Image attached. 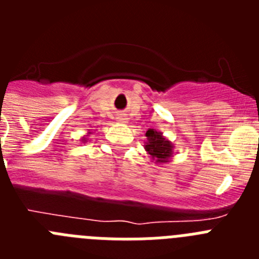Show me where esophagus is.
<instances>
[{"instance_id":"1","label":"esophagus","mask_w":259,"mask_h":259,"mask_svg":"<svg viewBox=\"0 0 259 259\" xmlns=\"http://www.w3.org/2000/svg\"><path fill=\"white\" fill-rule=\"evenodd\" d=\"M119 120H120V122H123V123H127L128 119L125 118V116H120V118H119Z\"/></svg>"}]
</instances>
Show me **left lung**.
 I'll list each match as a JSON object with an SVG mask.
<instances>
[{
	"label": "left lung",
	"instance_id": "left-lung-1",
	"mask_svg": "<svg viewBox=\"0 0 259 259\" xmlns=\"http://www.w3.org/2000/svg\"><path fill=\"white\" fill-rule=\"evenodd\" d=\"M145 150L150 154L155 163H167L174 157V144L163 134L157 130L149 128L145 134Z\"/></svg>",
	"mask_w": 259,
	"mask_h": 259
}]
</instances>
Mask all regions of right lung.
I'll list each match as a JSON object with an SVG mask.
<instances>
[{
    "label": "right lung",
    "instance_id": "right-lung-1",
    "mask_svg": "<svg viewBox=\"0 0 259 259\" xmlns=\"http://www.w3.org/2000/svg\"><path fill=\"white\" fill-rule=\"evenodd\" d=\"M91 134H92V132L88 131V134L84 135V136H83V139H81V141H83V143H88V139H87V137H88Z\"/></svg>",
    "mask_w": 259,
    "mask_h": 259
}]
</instances>
